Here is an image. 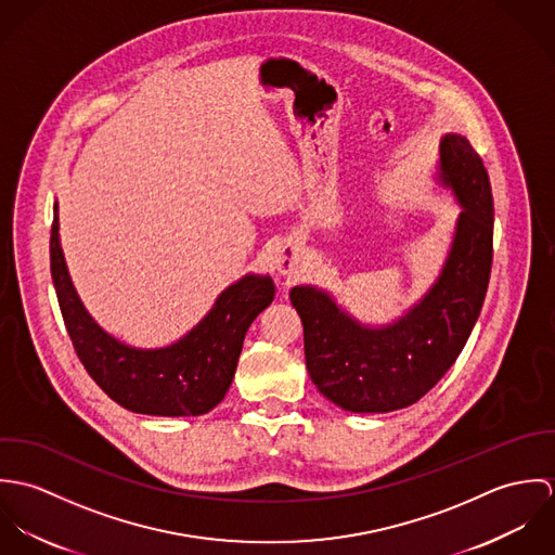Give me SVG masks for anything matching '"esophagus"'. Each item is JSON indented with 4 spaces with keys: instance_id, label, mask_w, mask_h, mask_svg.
Wrapping results in <instances>:
<instances>
[{
    "instance_id": "esophagus-1",
    "label": "esophagus",
    "mask_w": 555,
    "mask_h": 555,
    "mask_svg": "<svg viewBox=\"0 0 555 555\" xmlns=\"http://www.w3.org/2000/svg\"><path fill=\"white\" fill-rule=\"evenodd\" d=\"M306 260V247L299 238H291L282 245V249L275 256V269L280 275H295L304 269Z\"/></svg>"
}]
</instances>
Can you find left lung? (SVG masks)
Wrapping results in <instances>:
<instances>
[{
    "label": "left lung",
    "instance_id": "left-lung-1",
    "mask_svg": "<svg viewBox=\"0 0 555 555\" xmlns=\"http://www.w3.org/2000/svg\"><path fill=\"white\" fill-rule=\"evenodd\" d=\"M434 179L462 211L438 278L401 317L367 324L318 286L291 291L304 322L308 374L341 410L374 414L412 405L447 374L475 328L493 256L489 175L468 139L449 132Z\"/></svg>",
    "mask_w": 555,
    "mask_h": 555
}]
</instances>
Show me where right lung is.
Here are the masks:
<instances>
[{
  "label": "right lung",
  "instance_id": "right-lung-1",
  "mask_svg": "<svg viewBox=\"0 0 555 555\" xmlns=\"http://www.w3.org/2000/svg\"><path fill=\"white\" fill-rule=\"evenodd\" d=\"M57 211L55 201L51 275L68 335L87 374L130 412L198 416L214 410L233 385L249 324L275 297L271 275L245 273L227 286L211 310L177 341L139 348L111 335L82 306L64 258Z\"/></svg>",
  "mask_w": 555,
  "mask_h": 555
}]
</instances>
